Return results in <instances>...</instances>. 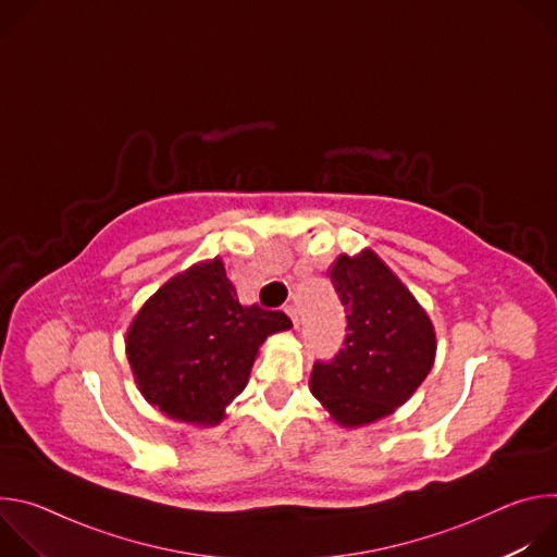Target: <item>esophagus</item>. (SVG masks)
<instances>
[{
	"mask_svg": "<svg viewBox=\"0 0 557 557\" xmlns=\"http://www.w3.org/2000/svg\"><path fill=\"white\" fill-rule=\"evenodd\" d=\"M284 312L290 317L293 326L299 329V312H297V306H295V304H286V306H284Z\"/></svg>",
	"mask_w": 557,
	"mask_h": 557,
	"instance_id": "obj_1",
	"label": "esophagus"
}]
</instances>
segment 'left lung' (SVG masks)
Returning <instances> with one entry per match:
<instances>
[{
	"mask_svg": "<svg viewBox=\"0 0 557 557\" xmlns=\"http://www.w3.org/2000/svg\"><path fill=\"white\" fill-rule=\"evenodd\" d=\"M331 280L346 306L348 335L339 355L317 361L310 392L342 428L394 414L430 374L436 333L410 288L372 251L342 253Z\"/></svg>",
	"mask_w": 557,
	"mask_h": 557,
	"instance_id": "obj_1",
	"label": "left lung"
}]
</instances>
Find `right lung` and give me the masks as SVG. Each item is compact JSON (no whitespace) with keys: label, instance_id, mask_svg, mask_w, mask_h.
<instances>
[{"label":"right lung","instance_id":"1","mask_svg":"<svg viewBox=\"0 0 557 557\" xmlns=\"http://www.w3.org/2000/svg\"><path fill=\"white\" fill-rule=\"evenodd\" d=\"M293 324L243 306L220 258L168 280L134 314L125 352L145 401L168 419L211 428L240 394L260 346Z\"/></svg>","mask_w":557,"mask_h":557}]
</instances>
